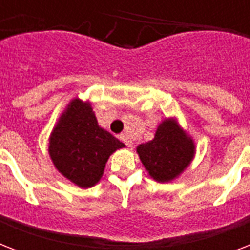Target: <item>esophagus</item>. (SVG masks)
<instances>
[{
  "mask_svg": "<svg viewBox=\"0 0 250 250\" xmlns=\"http://www.w3.org/2000/svg\"><path fill=\"white\" fill-rule=\"evenodd\" d=\"M119 139H121V140L123 141L125 145H127V146H129V148L132 146V144H133L132 140L129 139V136L127 135V133H121V135H119Z\"/></svg>",
  "mask_w": 250,
  "mask_h": 250,
  "instance_id": "1",
  "label": "esophagus"
}]
</instances>
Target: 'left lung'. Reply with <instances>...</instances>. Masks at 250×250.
<instances>
[{"instance_id": "left-lung-1", "label": "left lung", "mask_w": 250, "mask_h": 250, "mask_svg": "<svg viewBox=\"0 0 250 250\" xmlns=\"http://www.w3.org/2000/svg\"><path fill=\"white\" fill-rule=\"evenodd\" d=\"M137 153L149 175L164 183L176 178L190 164L194 144L174 121L166 119L152 141L137 146Z\"/></svg>"}]
</instances>
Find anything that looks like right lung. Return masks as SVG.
<instances>
[{"label": "right lung", "instance_id": "add662e5", "mask_svg": "<svg viewBox=\"0 0 250 250\" xmlns=\"http://www.w3.org/2000/svg\"><path fill=\"white\" fill-rule=\"evenodd\" d=\"M123 146L97 125L89 104L75 98L53 129L49 154L63 176L89 188L101 179L110 154Z\"/></svg>", "mask_w": 250, "mask_h": 250}]
</instances>
